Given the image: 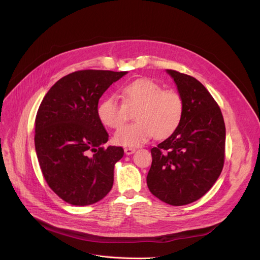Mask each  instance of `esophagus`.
Listing matches in <instances>:
<instances>
[{"mask_svg":"<svg viewBox=\"0 0 260 260\" xmlns=\"http://www.w3.org/2000/svg\"><path fill=\"white\" fill-rule=\"evenodd\" d=\"M136 152L135 147H124V153L125 155H131Z\"/></svg>","mask_w":260,"mask_h":260,"instance_id":"1","label":"esophagus"}]
</instances>
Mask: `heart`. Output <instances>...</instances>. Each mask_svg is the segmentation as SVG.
<instances>
[{
    "instance_id": "1",
    "label": "heart",
    "mask_w": 260,
    "mask_h": 260,
    "mask_svg": "<svg viewBox=\"0 0 260 260\" xmlns=\"http://www.w3.org/2000/svg\"><path fill=\"white\" fill-rule=\"evenodd\" d=\"M122 103L115 95L101 102L98 115L102 123L118 129L136 109L135 119L115 133V142L123 146H139L152 137L162 140L170 137L182 121L184 102L175 90H165L148 78H140L125 84L121 90Z\"/></svg>"
}]
</instances>
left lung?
<instances>
[{
    "label": "left lung",
    "mask_w": 260,
    "mask_h": 260,
    "mask_svg": "<svg viewBox=\"0 0 260 260\" xmlns=\"http://www.w3.org/2000/svg\"><path fill=\"white\" fill-rule=\"evenodd\" d=\"M184 102L179 128L151 149L146 182L157 199L172 206L205 195L224 164L225 125L217 102L194 77L167 69Z\"/></svg>",
    "instance_id": "obj_1"
}]
</instances>
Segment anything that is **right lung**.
Instances as JSON below:
<instances>
[{"label":"right lung","instance_id":"1","mask_svg":"<svg viewBox=\"0 0 260 260\" xmlns=\"http://www.w3.org/2000/svg\"><path fill=\"white\" fill-rule=\"evenodd\" d=\"M127 72L78 70L45 94L36 117L35 145L46 183L68 204L86 206L104 199L114 183L120 146L103 147L108 133L99 100Z\"/></svg>","mask_w":260,"mask_h":260}]
</instances>
